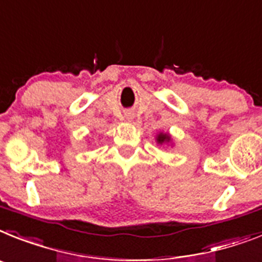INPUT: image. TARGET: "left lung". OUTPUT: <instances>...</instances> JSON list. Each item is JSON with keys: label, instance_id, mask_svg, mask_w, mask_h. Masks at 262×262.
Returning a JSON list of instances; mask_svg holds the SVG:
<instances>
[{"label": "left lung", "instance_id": "obj_1", "mask_svg": "<svg viewBox=\"0 0 262 262\" xmlns=\"http://www.w3.org/2000/svg\"><path fill=\"white\" fill-rule=\"evenodd\" d=\"M170 141H171V137H170L167 133H159L157 136V144L163 145V144H169Z\"/></svg>", "mask_w": 262, "mask_h": 262}]
</instances>
